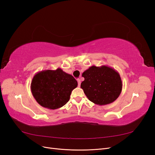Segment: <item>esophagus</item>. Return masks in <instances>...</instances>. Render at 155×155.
<instances>
[{"label": "esophagus", "mask_w": 155, "mask_h": 155, "mask_svg": "<svg viewBox=\"0 0 155 155\" xmlns=\"http://www.w3.org/2000/svg\"><path fill=\"white\" fill-rule=\"evenodd\" d=\"M78 87H80V85H81V80L79 79H78Z\"/></svg>", "instance_id": "1"}]
</instances>
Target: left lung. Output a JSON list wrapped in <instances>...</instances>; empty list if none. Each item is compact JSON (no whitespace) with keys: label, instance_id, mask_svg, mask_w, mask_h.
<instances>
[{"label":"left lung","instance_id":"1","mask_svg":"<svg viewBox=\"0 0 155 155\" xmlns=\"http://www.w3.org/2000/svg\"><path fill=\"white\" fill-rule=\"evenodd\" d=\"M85 80L81 88L94 104L105 105L114 102L122 90L120 74L112 68L103 65L92 66L82 74Z\"/></svg>","mask_w":155,"mask_h":155}]
</instances>
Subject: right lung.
<instances>
[{
    "label": "right lung",
    "instance_id": "obj_1",
    "mask_svg": "<svg viewBox=\"0 0 155 155\" xmlns=\"http://www.w3.org/2000/svg\"><path fill=\"white\" fill-rule=\"evenodd\" d=\"M78 81L61 68L45 70L37 72L32 79L31 91L38 104L54 110L64 106L70 100Z\"/></svg>",
    "mask_w": 155,
    "mask_h": 155
}]
</instances>
